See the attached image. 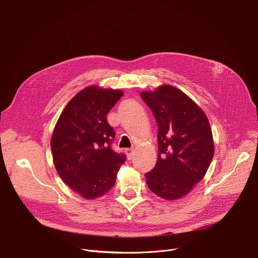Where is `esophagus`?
<instances>
[{"label":"esophagus","instance_id":"esophagus-1","mask_svg":"<svg viewBox=\"0 0 258 258\" xmlns=\"http://www.w3.org/2000/svg\"><path fill=\"white\" fill-rule=\"evenodd\" d=\"M125 153L127 155V158L128 159H132L133 158V155H134V149H126L125 150Z\"/></svg>","mask_w":258,"mask_h":258}]
</instances>
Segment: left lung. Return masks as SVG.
I'll return each instance as SVG.
<instances>
[{
    "mask_svg": "<svg viewBox=\"0 0 258 258\" xmlns=\"http://www.w3.org/2000/svg\"><path fill=\"white\" fill-rule=\"evenodd\" d=\"M158 124V160L146 173L149 189L165 200L186 196L205 175L214 155V142L203 110L169 85L144 91Z\"/></svg>",
    "mask_w": 258,
    "mask_h": 258,
    "instance_id": "8db88e82",
    "label": "left lung"
}]
</instances>
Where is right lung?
Here are the masks:
<instances>
[{
	"instance_id": "1",
	"label": "right lung",
	"mask_w": 258,
	"mask_h": 258,
	"mask_svg": "<svg viewBox=\"0 0 258 258\" xmlns=\"http://www.w3.org/2000/svg\"><path fill=\"white\" fill-rule=\"evenodd\" d=\"M123 96L120 90L90 86L80 91L63 109L51 138L55 168L66 185L93 200L111 190L125 156L110 143L115 133L107 114Z\"/></svg>"
}]
</instances>
